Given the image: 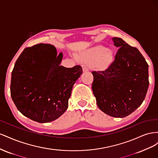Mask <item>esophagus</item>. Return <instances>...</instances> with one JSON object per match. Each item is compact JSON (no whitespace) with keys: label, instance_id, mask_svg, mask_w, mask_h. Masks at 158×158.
I'll return each instance as SVG.
<instances>
[{"label":"esophagus","instance_id":"esophagus-1","mask_svg":"<svg viewBox=\"0 0 158 158\" xmlns=\"http://www.w3.org/2000/svg\"><path fill=\"white\" fill-rule=\"evenodd\" d=\"M82 69H83V72H88L89 71V67L88 65H85V64H83L82 66Z\"/></svg>","mask_w":158,"mask_h":158}]
</instances>
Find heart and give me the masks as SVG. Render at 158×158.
Instances as JSON below:
<instances>
[{"instance_id":"obj_1","label":"heart","mask_w":158,"mask_h":158,"mask_svg":"<svg viewBox=\"0 0 158 158\" xmlns=\"http://www.w3.org/2000/svg\"><path fill=\"white\" fill-rule=\"evenodd\" d=\"M81 56L99 68H106L112 63L114 54L112 50L107 49L103 45H97L91 48L82 54Z\"/></svg>"}]
</instances>
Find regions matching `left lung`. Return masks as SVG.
<instances>
[{"instance_id": "obj_1", "label": "left lung", "mask_w": 158, "mask_h": 158, "mask_svg": "<svg viewBox=\"0 0 158 158\" xmlns=\"http://www.w3.org/2000/svg\"><path fill=\"white\" fill-rule=\"evenodd\" d=\"M119 49L112 63L92 71V90L98 107L113 117H125L140 106L149 85L148 64L136 47L113 37Z\"/></svg>"}]
</instances>
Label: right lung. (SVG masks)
Wrapping results in <instances>:
<instances>
[{
	"label": "right lung",
	"mask_w": 158,
	"mask_h": 158,
	"mask_svg": "<svg viewBox=\"0 0 158 158\" xmlns=\"http://www.w3.org/2000/svg\"><path fill=\"white\" fill-rule=\"evenodd\" d=\"M63 53L54 46L40 44L26 47L12 72L10 95L23 115L40 123H49L63 114L82 68L60 66Z\"/></svg>",
	"instance_id": "add662e5"
}]
</instances>
